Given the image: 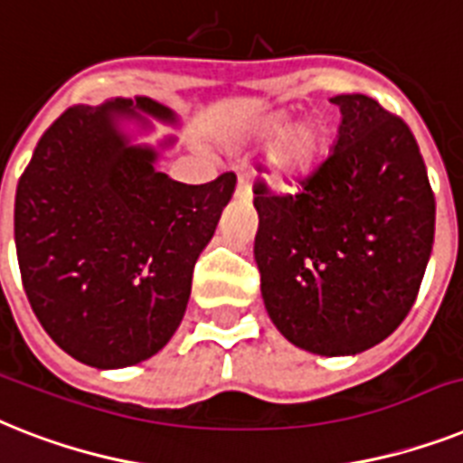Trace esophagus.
<instances>
[{
    "label": "esophagus",
    "mask_w": 463,
    "mask_h": 463,
    "mask_svg": "<svg viewBox=\"0 0 463 463\" xmlns=\"http://www.w3.org/2000/svg\"><path fill=\"white\" fill-rule=\"evenodd\" d=\"M235 197H238V199H250L251 197V190H250V185H247V180H244V178H240L238 187H235Z\"/></svg>",
    "instance_id": "34e87169"
}]
</instances>
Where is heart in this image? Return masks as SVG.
<instances>
[{"mask_svg": "<svg viewBox=\"0 0 463 463\" xmlns=\"http://www.w3.org/2000/svg\"><path fill=\"white\" fill-rule=\"evenodd\" d=\"M290 109H270L244 123L232 140L238 145H269L266 152V180L276 190H292L302 185L321 166L328 152V128L321 118H299Z\"/></svg>", "mask_w": 463, "mask_h": 463, "instance_id": "obj_1", "label": "heart"}]
</instances>
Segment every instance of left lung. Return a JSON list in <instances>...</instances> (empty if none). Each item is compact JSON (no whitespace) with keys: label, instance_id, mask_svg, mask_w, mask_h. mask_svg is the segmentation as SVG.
I'll return each mask as SVG.
<instances>
[{"label":"left lung","instance_id":"8db88e82","mask_svg":"<svg viewBox=\"0 0 463 463\" xmlns=\"http://www.w3.org/2000/svg\"><path fill=\"white\" fill-rule=\"evenodd\" d=\"M333 152L295 194L254 185L261 297L292 345L366 352L414 307L433 251L435 197L414 135L366 95H337Z\"/></svg>","mask_w":463,"mask_h":463}]
</instances>
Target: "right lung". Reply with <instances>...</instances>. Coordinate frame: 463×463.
I'll use <instances>...</instances> for the list:
<instances>
[{
  "instance_id": "add662e5",
  "label": "right lung",
  "mask_w": 463,
  "mask_h": 463,
  "mask_svg": "<svg viewBox=\"0 0 463 463\" xmlns=\"http://www.w3.org/2000/svg\"><path fill=\"white\" fill-rule=\"evenodd\" d=\"M171 109L116 97L71 107L18 180L14 238L25 295L47 335L78 362L126 368L164 349L185 317L193 270L235 193V173L185 185L135 145Z\"/></svg>"
}]
</instances>
